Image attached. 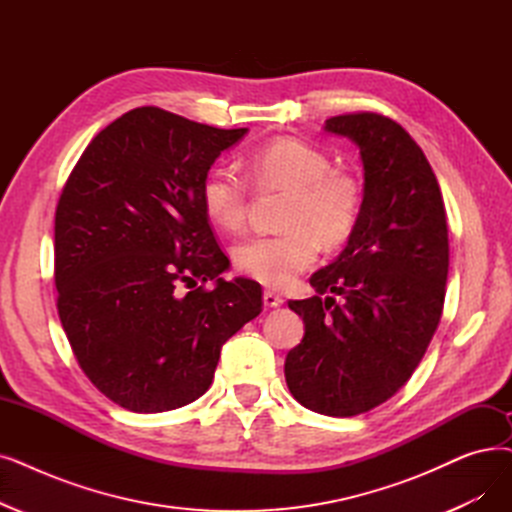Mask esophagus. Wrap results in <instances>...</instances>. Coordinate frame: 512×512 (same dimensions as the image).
<instances>
[{"label":"esophagus","mask_w":512,"mask_h":512,"mask_svg":"<svg viewBox=\"0 0 512 512\" xmlns=\"http://www.w3.org/2000/svg\"><path fill=\"white\" fill-rule=\"evenodd\" d=\"M284 303V299L280 297V295H276V293H272V291H265L263 293V305L265 307H280Z\"/></svg>","instance_id":"1"}]
</instances>
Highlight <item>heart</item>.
Returning a JSON list of instances; mask_svg holds the SVG:
<instances>
[{
	"instance_id": "heart-1",
	"label": "heart",
	"mask_w": 512,
	"mask_h": 512,
	"mask_svg": "<svg viewBox=\"0 0 512 512\" xmlns=\"http://www.w3.org/2000/svg\"><path fill=\"white\" fill-rule=\"evenodd\" d=\"M244 167L259 190H286L288 198L280 217L284 232L242 240L234 249L240 274L286 288L316 263L320 242L339 249L358 228L364 203L358 177L332 167L314 144L276 138L251 150ZM201 205L217 228L238 232L247 224L249 186L236 169L217 165L203 177Z\"/></svg>"
}]
</instances>
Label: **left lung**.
Returning <instances> with one entry per match:
<instances>
[{"mask_svg": "<svg viewBox=\"0 0 512 512\" xmlns=\"http://www.w3.org/2000/svg\"><path fill=\"white\" fill-rule=\"evenodd\" d=\"M326 131L358 144L362 217L345 251L309 278L311 299L288 301L303 341L288 351L286 385L326 416H355L402 389L441 320L450 265L437 177L410 133L389 117H330ZM324 292L339 294L322 300Z\"/></svg>", "mask_w": 512, "mask_h": 512, "instance_id": "1", "label": "left lung"}]
</instances>
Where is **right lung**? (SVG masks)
Segmentation results:
<instances>
[{"instance_id": "add662e5", "label": "right lung", "mask_w": 512, "mask_h": 512, "mask_svg": "<svg viewBox=\"0 0 512 512\" xmlns=\"http://www.w3.org/2000/svg\"><path fill=\"white\" fill-rule=\"evenodd\" d=\"M244 133L133 108L87 144L62 188L58 316L87 379L125 410L194 402L221 345L261 314L257 282L219 278L230 259L201 205L203 177Z\"/></svg>"}]
</instances>
